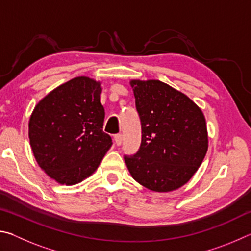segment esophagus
<instances>
[{
  "label": "esophagus",
  "instance_id": "obj_1",
  "mask_svg": "<svg viewBox=\"0 0 251 251\" xmlns=\"http://www.w3.org/2000/svg\"><path fill=\"white\" fill-rule=\"evenodd\" d=\"M114 141H115V144H116V145L120 146L121 144H122V142H123V135H122V134H117V135H115V136H114Z\"/></svg>",
  "mask_w": 251,
  "mask_h": 251
}]
</instances>
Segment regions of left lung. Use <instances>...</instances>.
Here are the masks:
<instances>
[{
	"mask_svg": "<svg viewBox=\"0 0 251 251\" xmlns=\"http://www.w3.org/2000/svg\"><path fill=\"white\" fill-rule=\"evenodd\" d=\"M142 123L137 154L125 157L131 177L157 193L180 188L198 171L208 150L201 107L180 91L158 79H131Z\"/></svg>",
	"mask_w": 251,
	"mask_h": 251,
	"instance_id": "8db88e82",
	"label": "left lung"
}]
</instances>
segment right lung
I'll use <instances>...</instances> for the list:
<instances>
[{
  "label": "right lung",
  "mask_w": 251,
  "mask_h": 251,
  "mask_svg": "<svg viewBox=\"0 0 251 251\" xmlns=\"http://www.w3.org/2000/svg\"><path fill=\"white\" fill-rule=\"evenodd\" d=\"M101 82L78 76L59 85L35 105L28 138L36 163L61 185L90 177L112 146L103 131Z\"/></svg>",
  "instance_id": "obj_1"
}]
</instances>
